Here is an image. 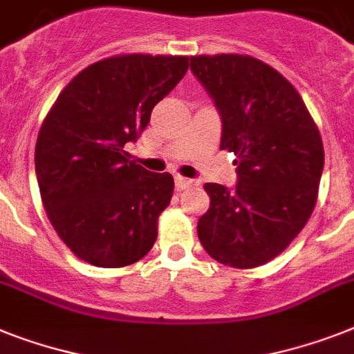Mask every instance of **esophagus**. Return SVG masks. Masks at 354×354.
I'll return each mask as SVG.
<instances>
[{
	"mask_svg": "<svg viewBox=\"0 0 354 354\" xmlns=\"http://www.w3.org/2000/svg\"><path fill=\"white\" fill-rule=\"evenodd\" d=\"M195 180L194 179H186L183 175H175V188L177 189H186L189 186H194Z\"/></svg>",
	"mask_w": 354,
	"mask_h": 354,
	"instance_id": "obj_1",
	"label": "esophagus"
}]
</instances>
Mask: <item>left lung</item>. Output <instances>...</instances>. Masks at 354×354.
Returning <instances> with one entry per match:
<instances>
[{"mask_svg": "<svg viewBox=\"0 0 354 354\" xmlns=\"http://www.w3.org/2000/svg\"><path fill=\"white\" fill-rule=\"evenodd\" d=\"M192 72L215 101L221 150L235 153L236 184L208 183L198 218L208 255L239 270L280 255L311 217L324 170L320 131L284 75L251 55H194Z\"/></svg>", "mask_w": 354, "mask_h": 354, "instance_id": "obj_1", "label": "left lung"}]
</instances>
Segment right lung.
Here are the masks:
<instances>
[{
    "label": "right lung",
    "mask_w": 354,
    "mask_h": 354,
    "mask_svg": "<svg viewBox=\"0 0 354 354\" xmlns=\"http://www.w3.org/2000/svg\"><path fill=\"white\" fill-rule=\"evenodd\" d=\"M186 70V55L106 57L81 70L46 113L34 156L41 201L81 261L122 268L153 246L174 177L136 165L124 146Z\"/></svg>",
    "instance_id": "1"
}]
</instances>
